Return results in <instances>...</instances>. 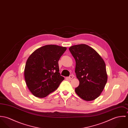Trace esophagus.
Instances as JSON below:
<instances>
[{"label":"esophagus","instance_id":"obj_1","mask_svg":"<svg viewBox=\"0 0 128 128\" xmlns=\"http://www.w3.org/2000/svg\"><path fill=\"white\" fill-rule=\"evenodd\" d=\"M73 75H70L69 77H68L67 78L68 79H72L73 78Z\"/></svg>","mask_w":128,"mask_h":128}]
</instances>
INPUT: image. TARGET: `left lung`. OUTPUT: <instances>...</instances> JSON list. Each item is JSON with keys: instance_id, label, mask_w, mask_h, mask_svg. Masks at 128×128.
<instances>
[{"instance_id": "1", "label": "left lung", "mask_w": 128, "mask_h": 128, "mask_svg": "<svg viewBox=\"0 0 128 128\" xmlns=\"http://www.w3.org/2000/svg\"><path fill=\"white\" fill-rule=\"evenodd\" d=\"M69 50L76 62L75 72L79 81L75 91L85 100L96 99L108 81L104 60L95 50L86 44L73 45Z\"/></svg>"}]
</instances>
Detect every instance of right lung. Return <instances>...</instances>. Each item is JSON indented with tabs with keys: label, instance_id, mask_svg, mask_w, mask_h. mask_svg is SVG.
<instances>
[{
	"label": "right lung",
	"instance_id": "obj_1",
	"mask_svg": "<svg viewBox=\"0 0 128 128\" xmlns=\"http://www.w3.org/2000/svg\"><path fill=\"white\" fill-rule=\"evenodd\" d=\"M66 47L47 45L38 48L28 58L24 70L26 84L36 97L43 98L55 91L64 78L58 62Z\"/></svg>",
	"mask_w": 128,
	"mask_h": 128
}]
</instances>
